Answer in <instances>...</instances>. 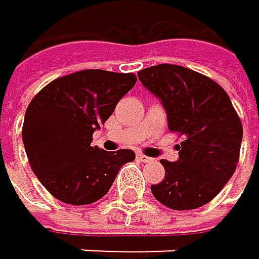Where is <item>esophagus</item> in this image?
I'll list each match as a JSON object with an SVG mask.
<instances>
[{
	"label": "esophagus",
	"instance_id": "esophagus-1",
	"mask_svg": "<svg viewBox=\"0 0 259 259\" xmlns=\"http://www.w3.org/2000/svg\"><path fill=\"white\" fill-rule=\"evenodd\" d=\"M137 158H138L140 161H143V163H149V161H152V158H151V157H147V155H144V154H138V155H137Z\"/></svg>",
	"mask_w": 259,
	"mask_h": 259
}]
</instances>
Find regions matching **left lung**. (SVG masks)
<instances>
[{
	"mask_svg": "<svg viewBox=\"0 0 259 259\" xmlns=\"http://www.w3.org/2000/svg\"><path fill=\"white\" fill-rule=\"evenodd\" d=\"M138 79L161 99L169 131L183 137L179 160H161L164 179L151 186L172 210H194L211 202L239 161L242 124L224 88L190 68L161 63L138 71Z\"/></svg>",
	"mask_w": 259,
	"mask_h": 259,
	"instance_id": "8db88e82",
	"label": "left lung"
}]
</instances>
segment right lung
<instances>
[{
  "label": "right lung",
  "mask_w": 259,
  "mask_h": 259,
  "mask_svg": "<svg viewBox=\"0 0 259 259\" xmlns=\"http://www.w3.org/2000/svg\"><path fill=\"white\" fill-rule=\"evenodd\" d=\"M137 82L134 73L82 69L49 82L27 105L23 144L34 174L60 202L90 205L112 188L128 149L105 152L93 132Z\"/></svg>",
  "instance_id": "obj_1"
}]
</instances>
